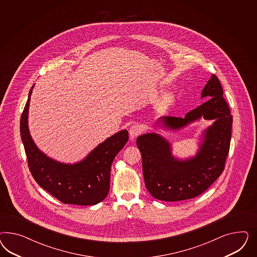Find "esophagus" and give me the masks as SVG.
<instances>
[{
	"label": "esophagus",
	"mask_w": 257,
	"mask_h": 257,
	"mask_svg": "<svg viewBox=\"0 0 257 257\" xmlns=\"http://www.w3.org/2000/svg\"><path fill=\"white\" fill-rule=\"evenodd\" d=\"M142 127L140 126V125H133L131 126V128H130V130H129V134H130V137L132 138V139H135V138H137V137H139L140 134L142 133Z\"/></svg>",
	"instance_id": "obj_1"
}]
</instances>
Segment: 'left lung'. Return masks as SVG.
Masks as SVG:
<instances>
[{
  "label": "left lung",
  "mask_w": 257,
  "mask_h": 257,
  "mask_svg": "<svg viewBox=\"0 0 257 257\" xmlns=\"http://www.w3.org/2000/svg\"><path fill=\"white\" fill-rule=\"evenodd\" d=\"M207 99L185 117H165L159 122L167 128L178 129L203 117L215 119L204 135L197 156L179 161L171 156V146L157 134H145L137 139L142 156L145 186L151 195L161 201L177 202L192 199L204 192L224 171L231 141L233 116L223 98L218 78L212 74L203 87Z\"/></svg>",
  "instance_id": "obj_1"
}]
</instances>
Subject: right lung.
Listing matches in <instances>:
<instances>
[{
  "label": "right lung",
  "mask_w": 257,
  "mask_h": 257,
  "mask_svg": "<svg viewBox=\"0 0 257 257\" xmlns=\"http://www.w3.org/2000/svg\"><path fill=\"white\" fill-rule=\"evenodd\" d=\"M31 93L32 88L21 117L20 131L32 176L63 203L93 205L101 202L108 194L111 165L128 141V132L122 130L110 137L79 163H58L37 148L29 134L27 116Z\"/></svg>",
  "instance_id": "obj_1"
}]
</instances>
